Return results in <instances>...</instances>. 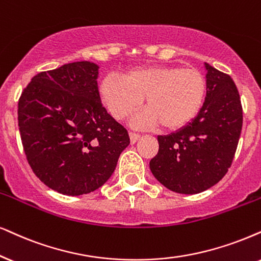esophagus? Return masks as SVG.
Returning <instances> with one entry per match:
<instances>
[{
	"mask_svg": "<svg viewBox=\"0 0 261 261\" xmlns=\"http://www.w3.org/2000/svg\"><path fill=\"white\" fill-rule=\"evenodd\" d=\"M128 136H130L131 143H136V142L138 141V138L141 137V135L137 134V133H133V131H130V133H128Z\"/></svg>",
	"mask_w": 261,
	"mask_h": 261,
	"instance_id": "esophagus-1",
	"label": "esophagus"
}]
</instances>
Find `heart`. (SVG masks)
Masks as SVG:
<instances>
[{"label":"heart","instance_id":"1","mask_svg":"<svg viewBox=\"0 0 261 261\" xmlns=\"http://www.w3.org/2000/svg\"><path fill=\"white\" fill-rule=\"evenodd\" d=\"M206 79L195 68L147 66L130 70L123 79H102L98 94L115 119H124L143 101L147 111L134 119L136 125H160L174 131L199 113L206 97Z\"/></svg>","mask_w":261,"mask_h":261}]
</instances>
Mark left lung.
Wrapping results in <instances>:
<instances>
[{
  "label": "left lung",
  "instance_id": "obj_1",
  "mask_svg": "<svg viewBox=\"0 0 261 261\" xmlns=\"http://www.w3.org/2000/svg\"><path fill=\"white\" fill-rule=\"evenodd\" d=\"M207 91L199 114L186 126L158 136L159 151L151 173L167 189L197 194L219 182L231 166L243 123L240 94L232 78L204 64Z\"/></svg>",
  "mask_w": 261,
  "mask_h": 261
}]
</instances>
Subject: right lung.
Segmentation results:
<instances>
[{"instance_id": "obj_1", "label": "right lung", "mask_w": 261, "mask_h": 261, "mask_svg": "<svg viewBox=\"0 0 261 261\" xmlns=\"http://www.w3.org/2000/svg\"><path fill=\"white\" fill-rule=\"evenodd\" d=\"M98 66L66 64L36 74L18 103L29 165L41 182L64 195L91 193L110 179L127 130L102 106Z\"/></svg>"}]
</instances>
